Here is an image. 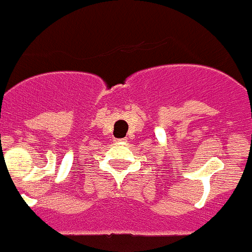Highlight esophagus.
Listing matches in <instances>:
<instances>
[{
    "instance_id": "obj_1",
    "label": "esophagus",
    "mask_w": 252,
    "mask_h": 252,
    "mask_svg": "<svg viewBox=\"0 0 252 252\" xmlns=\"http://www.w3.org/2000/svg\"><path fill=\"white\" fill-rule=\"evenodd\" d=\"M122 140H124V139H122ZM117 142H121V140H117Z\"/></svg>"
}]
</instances>
